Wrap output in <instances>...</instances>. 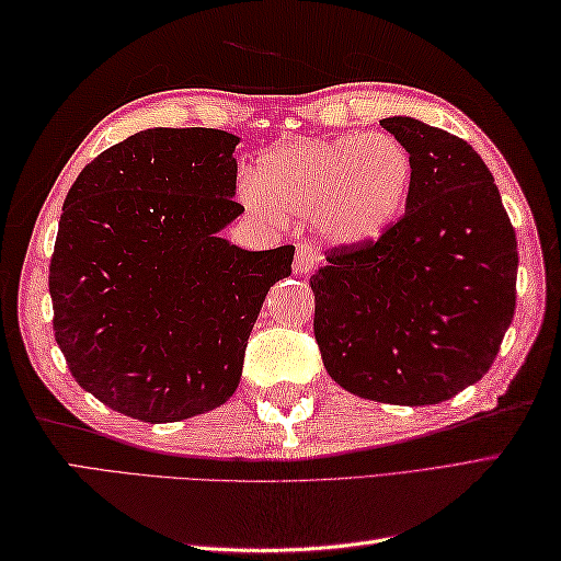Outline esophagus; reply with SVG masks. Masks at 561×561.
<instances>
[{
  "label": "esophagus",
  "mask_w": 561,
  "mask_h": 561,
  "mask_svg": "<svg viewBox=\"0 0 561 561\" xmlns=\"http://www.w3.org/2000/svg\"><path fill=\"white\" fill-rule=\"evenodd\" d=\"M318 250L311 243H299L296 245V260H294V270L296 274H308L318 265Z\"/></svg>",
  "instance_id": "obj_1"
}]
</instances>
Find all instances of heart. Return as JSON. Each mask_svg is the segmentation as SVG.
Masks as SVG:
<instances>
[{
	"instance_id": "obj_1",
	"label": "heart",
	"mask_w": 561,
	"mask_h": 561,
	"mask_svg": "<svg viewBox=\"0 0 561 561\" xmlns=\"http://www.w3.org/2000/svg\"><path fill=\"white\" fill-rule=\"evenodd\" d=\"M412 178L410 151L390 135L304 139L260 159L245 202L260 217L316 219L328 241L356 245L390 229Z\"/></svg>"
}]
</instances>
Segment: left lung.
<instances>
[{"mask_svg":"<svg viewBox=\"0 0 561 561\" xmlns=\"http://www.w3.org/2000/svg\"><path fill=\"white\" fill-rule=\"evenodd\" d=\"M380 125L412 157L408 205L376 241L328 250L313 332L344 390L420 408L494 364L516 311V231L468 141L414 117Z\"/></svg>","mask_w":561,"mask_h":561,"instance_id":"1","label":"left lung"}]
</instances>
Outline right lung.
Returning <instances> with one entry per match:
<instances>
[{
	"mask_svg": "<svg viewBox=\"0 0 561 561\" xmlns=\"http://www.w3.org/2000/svg\"><path fill=\"white\" fill-rule=\"evenodd\" d=\"M238 137L153 127L99 153L69 187L50 260L55 340L77 383L111 410L163 424L233 396L262 301L294 245L219 236Z\"/></svg>",
	"mask_w": 561,
	"mask_h": 561,
	"instance_id": "1",
	"label": "right lung"
}]
</instances>
